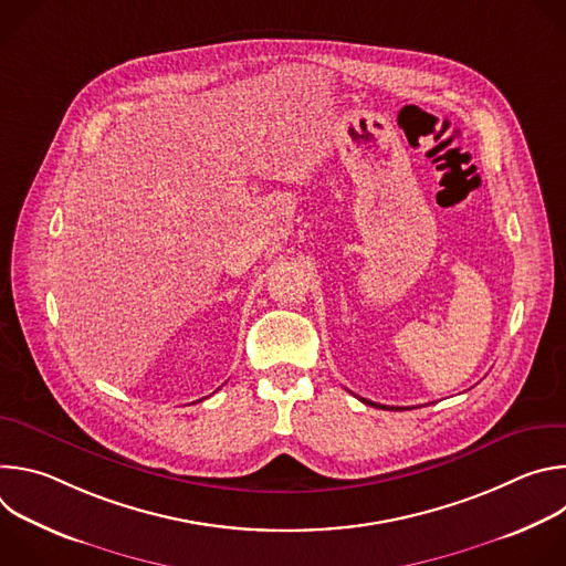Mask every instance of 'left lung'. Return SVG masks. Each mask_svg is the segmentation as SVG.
I'll return each instance as SVG.
<instances>
[{"mask_svg": "<svg viewBox=\"0 0 566 566\" xmlns=\"http://www.w3.org/2000/svg\"><path fill=\"white\" fill-rule=\"evenodd\" d=\"M363 402H367V406H371V408H387V406H378V402H371V400H367V398H360ZM389 410H402V408H389Z\"/></svg>", "mask_w": 566, "mask_h": 566, "instance_id": "obj_1", "label": "left lung"}]
</instances>
